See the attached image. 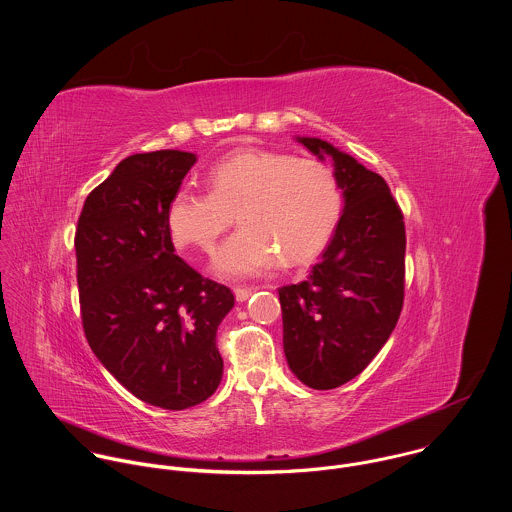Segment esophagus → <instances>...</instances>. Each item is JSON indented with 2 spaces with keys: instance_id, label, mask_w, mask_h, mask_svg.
Returning <instances> with one entry per match:
<instances>
[{
  "instance_id": "esophagus-1",
  "label": "esophagus",
  "mask_w": 512,
  "mask_h": 512,
  "mask_svg": "<svg viewBox=\"0 0 512 512\" xmlns=\"http://www.w3.org/2000/svg\"><path fill=\"white\" fill-rule=\"evenodd\" d=\"M254 292H256V288H234V295L238 301H246Z\"/></svg>"
}]
</instances>
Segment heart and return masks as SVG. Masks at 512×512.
Masks as SVG:
<instances>
[{
    "label": "heart",
    "instance_id": "b5f03b06",
    "mask_svg": "<svg viewBox=\"0 0 512 512\" xmlns=\"http://www.w3.org/2000/svg\"><path fill=\"white\" fill-rule=\"evenodd\" d=\"M209 193L179 189L167 205V228L179 248L213 252L234 220L240 230L215 258L220 276L242 278L315 260L329 244L343 193L335 169L321 159L242 147L207 173Z\"/></svg>",
    "mask_w": 512,
    "mask_h": 512
}]
</instances>
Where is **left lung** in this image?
<instances>
[{
  "label": "left lung",
  "mask_w": 512,
  "mask_h": 512,
  "mask_svg": "<svg viewBox=\"0 0 512 512\" xmlns=\"http://www.w3.org/2000/svg\"><path fill=\"white\" fill-rule=\"evenodd\" d=\"M319 159L333 157L345 209L307 280L280 288L284 353L315 390L337 388L365 370L388 341L404 305V215L386 181L317 138H297Z\"/></svg>",
  "instance_id": "8db88e82"
}]
</instances>
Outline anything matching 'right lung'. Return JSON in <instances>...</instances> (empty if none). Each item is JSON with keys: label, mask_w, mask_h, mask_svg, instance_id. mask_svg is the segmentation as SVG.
Returning <instances> with one entry per match:
<instances>
[{"label": "right lung", "mask_w": 512, "mask_h": 512, "mask_svg": "<svg viewBox=\"0 0 512 512\" xmlns=\"http://www.w3.org/2000/svg\"><path fill=\"white\" fill-rule=\"evenodd\" d=\"M197 157L161 149L118 163L84 201L74 250L80 317L98 361L136 398L165 410L220 384V321L232 292L175 254L167 205Z\"/></svg>", "instance_id": "add662e5"}]
</instances>
